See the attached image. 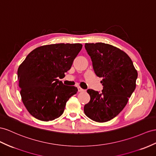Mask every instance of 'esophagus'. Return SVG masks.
Returning a JSON list of instances; mask_svg holds the SVG:
<instances>
[{"label":"esophagus","mask_w":156,"mask_h":156,"mask_svg":"<svg viewBox=\"0 0 156 156\" xmlns=\"http://www.w3.org/2000/svg\"><path fill=\"white\" fill-rule=\"evenodd\" d=\"M78 90L79 92H82V91H85L84 90H83L82 88H81L80 87H78Z\"/></svg>","instance_id":"obj_1"}]
</instances>
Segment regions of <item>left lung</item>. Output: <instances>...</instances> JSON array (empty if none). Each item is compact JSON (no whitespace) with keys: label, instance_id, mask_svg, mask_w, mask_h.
<instances>
[{"label":"left lung","instance_id":"obj_1","mask_svg":"<svg viewBox=\"0 0 156 156\" xmlns=\"http://www.w3.org/2000/svg\"><path fill=\"white\" fill-rule=\"evenodd\" d=\"M95 74L103 78L102 92L89 89L90 100L83 107L94 121H110L124 109L135 90L138 73L126 53L109 44L86 43Z\"/></svg>","mask_w":156,"mask_h":156}]
</instances>
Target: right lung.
Segmentation results:
<instances>
[{
	"mask_svg": "<svg viewBox=\"0 0 156 156\" xmlns=\"http://www.w3.org/2000/svg\"><path fill=\"white\" fill-rule=\"evenodd\" d=\"M80 43H58L36 48L18 69L22 100L33 117L49 121L63 113L69 98L76 94L75 86L64 85L65 77L82 49Z\"/></svg>",
	"mask_w": 156,
	"mask_h": 156,
	"instance_id": "add662e5",
	"label": "right lung"
}]
</instances>
